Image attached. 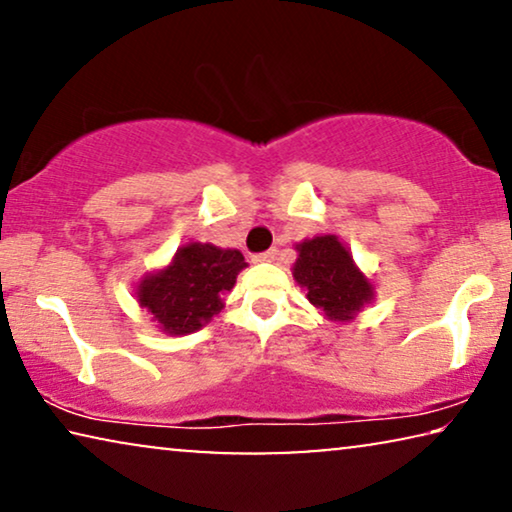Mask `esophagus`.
<instances>
[{
    "mask_svg": "<svg viewBox=\"0 0 512 512\" xmlns=\"http://www.w3.org/2000/svg\"><path fill=\"white\" fill-rule=\"evenodd\" d=\"M277 258V251L270 249V251H263V254H256L254 261L256 263H272Z\"/></svg>",
    "mask_w": 512,
    "mask_h": 512,
    "instance_id": "obj_1",
    "label": "esophagus"
}]
</instances>
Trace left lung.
I'll use <instances>...</instances> for the list:
<instances>
[{
	"label": "left lung",
	"instance_id": "1",
	"mask_svg": "<svg viewBox=\"0 0 512 512\" xmlns=\"http://www.w3.org/2000/svg\"><path fill=\"white\" fill-rule=\"evenodd\" d=\"M293 279L326 319L349 324L375 300V284L354 263L338 235H317L296 244Z\"/></svg>",
	"mask_w": 512,
	"mask_h": 512
}]
</instances>
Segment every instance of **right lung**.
<instances>
[{"mask_svg": "<svg viewBox=\"0 0 512 512\" xmlns=\"http://www.w3.org/2000/svg\"><path fill=\"white\" fill-rule=\"evenodd\" d=\"M247 268L237 249L212 242H186L165 268L146 272L135 286L139 307L153 314L158 331L188 335L223 310V296Z\"/></svg>", "mask_w": 512, "mask_h": 512, "instance_id": "right-lung-1", "label": "right lung"}]
</instances>
